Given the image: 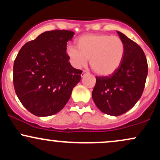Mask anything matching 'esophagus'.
Here are the masks:
<instances>
[{
	"instance_id": "1",
	"label": "esophagus",
	"mask_w": 160,
	"mask_h": 160,
	"mask_svg": "<svg viewBox=\"0 0 160 160\" xmlns=\"http://www.w3.org/2000/svg\"><path fill=\"white\" fill-rule=\"evenodd\" d=\"M86 74H88V71H82V73L81 76H82V77H84Z\"/></svg>"
}]
</instances>
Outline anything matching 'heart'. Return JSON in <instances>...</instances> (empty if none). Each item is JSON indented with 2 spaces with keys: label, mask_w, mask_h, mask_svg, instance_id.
Here are the masks:
<instances>
[{
  "label": "heart",
  "mask_w": 160,
  "mask_h": 160,
  "mask_svg": "<svg viewBox=\"0 0 160 160\" xmlns=\"http://www.w3.org/2000/svg\"><path fill=\"white\" fill-rule=\"evenodd\" d=\"M76 44L78 48L69 46L66 49L71 64L80 68L89 58L92 68L102 76L115 73L123 61L126 52L123 40L110 34H86L79 38Z\"/></svg>",
  "instance_id": "b5f03b06"
}]
</instances>
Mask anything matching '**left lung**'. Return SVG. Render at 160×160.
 <instances>
[{"label": "left lung", "mask_w": 160, "mask_h": 160, "mask_svg": "<svg viewBox=\"0 0 160 160\" xmlns=\"http://www.w3.org/2000/svg\"><path fill=\"white\" fill-rule=\"evenodd\" d=\"M125 56L119 69L112 75L96 77L92 90L95 105L106 114L120 116L134 107L144 91L148 66L144 51L135 42L120 32Z\"/></svg>", "instance_id": "8db88e82"}]
</instances>
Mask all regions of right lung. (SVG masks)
<instances>
[{
    "label": "right lung",
    "instance_id": "add662e5",
    "mask_svg": "<svg viewBox=\"0 0 160 160\" xmlns=\"http://www.w3.org/2000/svg\"><path fill=\"white\" fill-rule=\"evenodd\" d=\"M74 32L53 30L40 34L22 47L13 65L16 95L29 112L48 117L65 106L82 71L71 66L67 42Z\"/></svg>",
    "mask_w": 160,
    "mask_h": 160
}]
</instances>
